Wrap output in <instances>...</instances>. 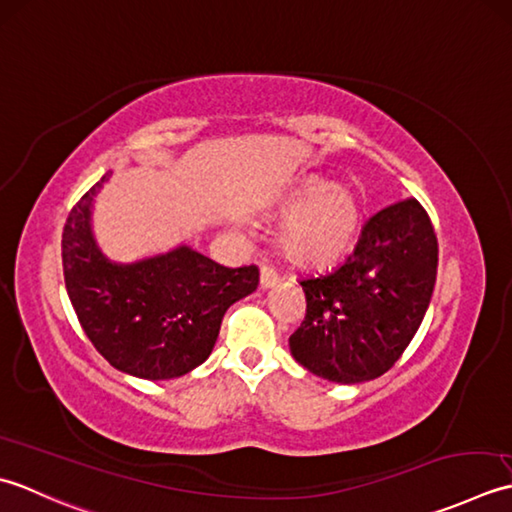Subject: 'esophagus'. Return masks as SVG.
Listing matches in <instances>:
<instances>
[{
  "label": "esophagus",
  "mask_w": 512,
  "mask_h": 512,
  "mask_svg": "<svg viewBox=\"0 0 512 512\" xmlns=\"http://www.w3.org/2000/svg\"><path fill=\"white\" fill-rule=\"evenodd\" d=\"M278 280H280V276L276 274L274 269L267 267V265L260 267V289H271V287H276V285H278Z\"/></svg>",
  "instance_id": "34e87169"
}]
</instances>
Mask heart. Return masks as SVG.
Returning <instances> with one entry per match:
<instances>
[{"mask_svg":"<svg viewBox=\"0 0 512 512\" xmlns=\"http://www.w3.org/2000/svg\"><path fill=\"white\" fill-rule=\"evenodd\" d=\"M278 247L291 265L322 269L336 265L356 243L362 227V198L349 183L307 176L280 198Z\"/></svg>","mask_w":512,"mask_h":512,"instance_id":"heart-1","label":"heart"}]
</instances>
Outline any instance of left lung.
I'll use <instances>...</instances> for the list:
<instances>
[{
    "label": "left lung",
    "mask_w": 512,
    "mask_h": 512,
    "mask_svg": "<svg viewBox=\"0 0 512 512\" xmlns=\"http://www.w3.org/2000/svg\"><path fill=\"white\" fill-rule=\"evenodd\" d=\"M437 238L415 198L373 214L353 254L329 274L300 280L307 314L289 349L307 371L338 384L387 373L429 309Z\"/></svg>",
    "instance_id": "left-lung-1"
}]
</instances>
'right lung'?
<instances>
[{
	"mask_svg": "<svg viewBox=\"0 0 512 512\" xmlns=\"http://www.w3.org/2000/svg\"><path fill=\"white\" fill-rule=\"evenodd\" d=\"M108 174L72 207L61 236L66 289L83 331L114 369L170 380L203 364L225 311L258 287V267L229 269L179 245L114 263L92 234V205Z\"/></svg>",
	"mask_w": 512,
	"mask_h": 512,
	"instance_id": "right-lung-1",
	"label": "right lung"
}]
</instances>
